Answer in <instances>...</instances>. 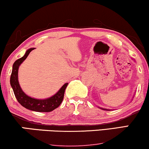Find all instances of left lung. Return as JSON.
Wrapping results in <instances>:
<instances>
[{
	"label": "left lung",
	"instance_id": "obj_1",
	"mask_svg": "<svg viewBox=\"0 0 149 149\" xmlns=\"http://www.w3.org/2000/svg\"><path fill=\"white\" fill-rule=\"evenodd\" d=\"M98 108L102 109V110H105V111H110V110H111V109H104V108H101V107H98Z\"/></svg>",
	"mask_w": 149,
	"mask_h": 149
}]
</instances>
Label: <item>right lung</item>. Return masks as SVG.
<instances>
[{
    "label": "right lung",
    "instance_id": "obj_1",
    "mask_svg": "<svg viewBox=\"0 0 149 149\" xmlns=\"http://www.w3.org/2000/svg\"><path fill=\"white\" fill-rule=\"evenodd\" d=\"M34 49L35 48L29 49L22 58L14 62L10 77V84L17 100L24 108L36 112H50L58 108L61 105L63 100L65 91L67 86L68 85V83L67 82L65 83L60 88L57 93L52 95V97L46 99L33 98L27 95L22 91L18 82V69H19L20 65L27 58L29 53Z\"/></svg>",
    "mask_w": 149,
    "mask_h": 149
}]
</instances>
